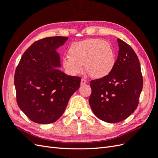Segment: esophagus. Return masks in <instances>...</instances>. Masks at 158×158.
I'll return each mask as SVG.
<instances>
[{
    "label": "esophagus",
    "mask_w": 158,
    "mask_h": 158,
    "mask_svg": "<svg viewBox=\"0 0 158 158\" xmlns=\"http://www.w3.org/2000/svg\"><path fill=\"white\" fill-rule=\"evenodd\" d=\"M87 83V80H85L84 78H82L81 80V85H84Z\"/></svg>",
    "instance_id": "1"
}]
</instances>
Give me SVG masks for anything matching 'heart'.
<instances>
[{"mask_svg":"<svg viewBox=\"0 0 158 158\" xmlns=\"http://www.w3.org/2000/svg\"><path fill=\"white\" fill-rule=\"evenodd\" d=\"M69 55L63 57V65L72 75L82 73L84 67L95 78L108 76L115 64V55L111 45L100 39H88L72 44Z\"/></svg>","mask_w":158,"mask_h":158,"instance_id":"obj_1","label":"heart"}]
</instances>
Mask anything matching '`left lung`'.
Returning a JSON list of instances; mask_svg holds the SVG:
<instances>
[{"mask_svg": "<svg viewBox=\"0 0 158 158\" xmlns=\"http://www.w3.org/2000/svg\"><path fill=\"white\" fill-rule=\"evenodd\" d=\"M117 59L111 73L92 80L89 106L95 115L110 123L121 122L135 111L143 86L140 64L132 47L117 39Z\"/></svg>", "mask_w": 158, "mask_h": 158, "instance_id": "1", "label": "left lung"}]
</instances>
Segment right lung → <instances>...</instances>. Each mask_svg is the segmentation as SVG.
<instances>
[{
	"label": "right lung",
	"mask_w": 158,
	"mask_h": 158,
	"mask_svg": "<svg viewBox=\"0 0 158 158\" xmlns=\"http://www.w3.org/2000/svg\"><path fill=\"white\" fill-rule=\"evenodd\" d=\"M67 37H50L37 41L23 54L14 75L19 107L31 121L54 123L63 115L81 78L62 72L57 49Z\"/></svg>",
	"instance_id": "obj_1"
}]
</instances>
